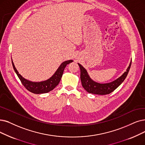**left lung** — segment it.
Segmentation results:
<instances>
[{"instance_id": "8db88e82", "label": "left lung", "mask_w": 145, "mask_h": 145, "mask_svg": "<svg viewBox=\"0 0 145 145\" xmlns=\"http://www.w3.org/2000/svg\"><path fill=\"white\" fill-rule=\"evenodd\" d=\"M78 64L80 68V79L83 88L90 93L104 95L111 93L124 82L130 70L131 61L129 67L126 69V71L123 73L122 76L112 82L103 84L99 83L93 80L90 77L86 69L80 63H78Z\"/></svg>"}]
</instances>
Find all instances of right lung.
<instances>
[{"instance_id":"right-lung-1","label":"right lung","mask_w":145,"mask_h":145,"mask_svg":"<svg viewBox=\"0 0 145 145\" xmlns=\"http://www.w3.org/2000/svg\"><path fill=\"white\" fill-rule=\"evenodd\" d=\"M72 62H73L72 60H68L63 62L60 65L59 68L57 69V70L54 73V74L50 78L45 81H42V82H31L30 80L24 78L21 74H20L18 71L16 69L14 63L12 60V66L14 71L20 78L23 86L28 91L35 94L46 93H48L51 90H52L57 85H58L62 76L63 70H64L67 65Z\"/></svg>"}]
</instances>
